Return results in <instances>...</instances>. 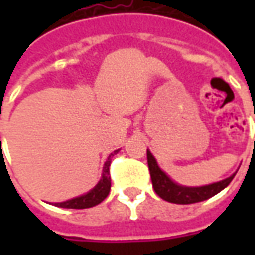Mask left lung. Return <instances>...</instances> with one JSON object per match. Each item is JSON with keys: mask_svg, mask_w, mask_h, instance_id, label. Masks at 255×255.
<instances>
[{"mask_svg": "<svg viewBox=\"0 0 255 255\" xmlns=\"http://www.w3.org/2000/svg\"><path fill=\"white\" fill-rule=\"evenodd\" d=\"M147 164H149L150 176H151V183L153 188L157 192V195L162 198L164 201L172 203H180V205H188V203H195L205 201L208 198H212L216 194H219L221 190H224L235 177V173L232 176L227 177L221 182L213 183L209 186H202V187H183L176 183H173L166 176L164 172L161 171L157 161L153 157V154L147 150Z\"/></svg>", "mask_w": 255, "mask_h": 255, "instance_id": "obj_1", "label": "left lung"}]
</instances>
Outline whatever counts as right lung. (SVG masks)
Listing matches in <instances>:
<instances>
[{"label":"right lung","mask_w":255,"mask_h":255,"mask_svg":"<svg viewBox=\"0 0 255 255\" xmlns=\"http://www.w3.org/2000/svg\"><path fill=\"white\" fill-rule=\"evenodd\" d=\"M116 153L117 150L116 151H113V153H111V155L108 157L105 165H104L102 179H101L100 183H98L91 191L87 192V194H84L82 197L73 198V199H69V201H65V202L56 203V206L67 209H87L93 208L95 205H98V203L102 202V201L109 195V191H111V172H109V166H111V158L116 154Z\"/></svg>","instance_id":"right-lung-1"}]
</instances>
